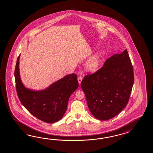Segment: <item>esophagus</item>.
I'll use <instances>...</instances> for the list:
<instances>
[{"mask_svg":"<svg viewBox=\"0 0 153 153\" xmlns=\"http://www.w3.org/2000/svg\"><path fill=\"white\" fill-rule=\"evenodd\" d=\"M82 80V76H79L78 78V81L79 84L81 83Z\"/></svg>","mask_w":153,"mask_h":153,"instance_id":"obj_1","label":"esophagus"}]
</instances>
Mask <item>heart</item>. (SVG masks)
Returning a JSON list of instances; mask_svg holds the SVG:
<instances>
[{
    "instance_id": "1",
    "label": "heart",
    "mask_w": 153,
    "mask_h": 153,
    "mask_svg": "<svg viewBox=\"0 0 153 153\" xmlns=\"http://www.w3.org/2000/svg\"><path fill=\"white\" fill-rule=\"evenodd\" d=\"M102 59V53L98 52L92 56L86 64V69L90 71H94L99 67Z\"/></svg>"
}]
</instances>
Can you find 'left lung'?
Returning <instances> with one entry per match:
<instances>
[{
    "mask_svg": "<svg viewBox=\"0 0 153 153\" xmlns=\"http://www.w3.org/2000/svg\"><path fill=\"white\" fill-rule=\"evenodd\" d=\"M133 83V65L126 50L108 58L97 71L85 75L81 87L92 115L106 121L126 106Z\"/></svg>",
    "mask_w": 153,
    "mask_h": 153,
    "instance_id": "8db88e82",
    "label": "left lung"
}]
</instances>
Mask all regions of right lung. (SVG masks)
Wrapping results in <instances>:
<instances>
[{"mask_svg":"<svg viewBox=\"0 0 153 153\" xmlns=\"http://www.w3.org/2000/svg\"><path fill=\"white\" fill-rule=\"evenodd\" d=\"M18 57L15 69L16 90L19 99L30 113L41 121L52 123L59 121L67 110L71 94L78 89L77 75H66L41 91L26 89L22 84L19 72Z\"/></svg>","mask_w":153,"mask_h":153,"instance_id":"add662e5","label":"right lung"}]
</instances>
